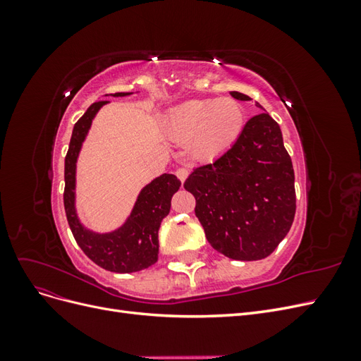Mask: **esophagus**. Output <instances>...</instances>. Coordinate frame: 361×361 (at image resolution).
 <instances>
[{"label":"esophagus","mask_w":361,"mask_h":361,"mask_svg":"<svg viewBox=\"0 0 361 361\" xmlns=\"http://www.w3.org/2000/svg\"><path fill=\"white\" fill-rule=\"evenodd\" d=\"M188 169H185V167H179L178 170H176V176H178V179L180 180V182H183L185 179L188 178Z\"/></svg>","instance_id":"obj_1"}]
</instances>
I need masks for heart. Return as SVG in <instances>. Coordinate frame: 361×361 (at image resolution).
<instances>
[{
	"label": "heart",
	"mask_w": 361,
	"mask_h": 361,
	"mask_svg": "<svg viewBox=\"0 0 361 361\" xmlns=\"http://www.w3.org/2000/svg\"><path fill=\"white\" fill-rule=\"evenodd\" d=\"M244 128V110L232 97L194 99L182 104L169 118L174 141L188 145L199 161H212L231 149Z\"/></svg>",
	"instance_id": "obj_1"
}]
</instances>
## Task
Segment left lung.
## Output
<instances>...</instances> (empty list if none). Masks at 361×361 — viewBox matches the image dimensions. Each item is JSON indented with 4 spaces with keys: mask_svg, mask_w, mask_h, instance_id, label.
<instances>
[{
    "mask_svg": "<svg viewBox=\"0 0 361 361\" xmlns=\"http://www.w3.org/2000/svg\"><path fill=\"white\" fill-rule=\"evenodd\" d=\"M231 94L250 101L244 93ZM183 188L195 197V216L207 241L235 260L269 256L288 235L297 209L292 159L268 113L251 117L236 143L194 169Z\"/></svg>",
    "mask_w": 361,
    "mask_h": 361,
    "instance_id": "left-lung-1",
    "label": "left lung"
}]
</instances>
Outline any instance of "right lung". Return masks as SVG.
Instances as JSON below:
<instances>
[{
	"instance_id": "add662e5",
	"label": "right lung",
	"mask_w": 361,
	"mask_h": 361,
	"mask_svg": "<svg viewBox=\"0 0 361 361\" xmlns=\"http://www.w3.org/2000/svg\"><path fill=\"white\" fill-rule=\"evenodd\" d=\"M130 93H114L126 96ZM108 101L92 104L75 123L68 155L64 158V211L76 244L96 265L113 272H135L152 267L158 260V231L161 221L170 212L173 194L180 187L174 174L164 173L141 190L134 209L122 227L110 233H94L85 228L75 209V173L82 141L92 126V120Z\"/></svg>"
}]
</instances>
